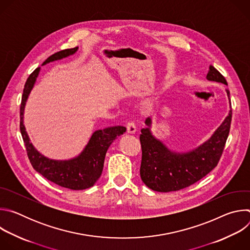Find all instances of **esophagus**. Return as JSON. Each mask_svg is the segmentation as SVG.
<instances>
[{"instance_id": "1", "label": "esophagus", "mask_w": 250, "mask_h": 250, "mask_svg": "<svg viewBox=\"0 0 250 250\" xmlns=\"http://www.w3.org/2000/svg\"><path fill=\"white\" fill-rule=\"evenodd\" d=\"M126 129H127V132H128V133H134V132L136 131L135 124L132 123V122L127 123V125H126Z\"/></svg>"}]
</instances>
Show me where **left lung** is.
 Here are the masks:
<instances>
[{"label":"left lung","mask_w":250,"mask_h":250,"mask_svg":"<svg viewBox=\"0 0 250 250\" xmlns=\"http://www.w3.org/2000/svg\"><path fill=\"white\" fill-rule=\"evenodd\" d=\"M208 81L228 85L225 77L209 66ZM229 100V91L227 90ZM230 104V101H229ZM231 123V108L223 124L203 145L188 152L170 150L151 132V119L146 120V127L139 136L142 157L141 180L148 188L157 192H173L191 186L208 174L218 165L228 139Z\"/></svg>","instance_id":"1"}]
</instances>
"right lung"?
Here are the masks:
<instances>
[{
  "mask_svg": "<svg viewBox=\"0 0 250 250\" xmlns=\"http://www.w3.org/2000/svg\"><path fill=\"white\" fill-rule=\"evenodd\" d=\"M77 50L78 47H74L56 52L49 56L42 65L68 57L74 54ZM40 71L41 67L35 69L27 78L24 84L21 104L20 129L28 159L34 170L41 173L50 182L71 190L88 189L98 181L103 172L106 150L118 136L125 132L126 128L122 125H117L96 130L92 134L88 145L85 146L83 151L72 159L54 160L45 157L32 146L23 125L25 103L31 89L35 84V81H37Z\"/></svg>",
  "mask_w": 250,
  "mask_h": 250,
  "instance_id": "obj_1",
  "label": "right lung"
}]
</instances>
